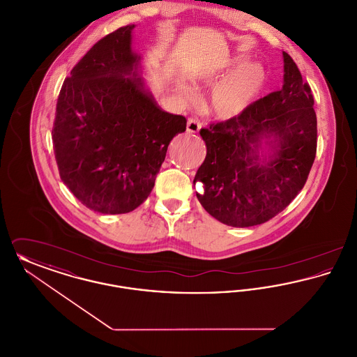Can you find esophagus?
Segmentation results:
<instances>
[{
  "mask_svg": "<svg viewBox=\"0 0 357 357\" xmlns=\"http://www.w3.org/2000/svg\"><path fill=\"white\" fill-rule=\"evenodd\" d=\"M202 127V123L195 118H190L187 121V132L190 134H197Z\"/></svg>",
  "mask_w": 357,
  "mask_h": 357,
  "instance_id": "34e87169",
  "label": "esophagus"
}]
</instances>
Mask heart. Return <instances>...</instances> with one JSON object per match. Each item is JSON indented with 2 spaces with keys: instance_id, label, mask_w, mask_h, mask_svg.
<instances>
[{
  "instance_id": "obj_1",
  "label": "heart",
  "mask_w": 357,
  "mask_h": 357,
  "mask_svg": "<svg viewBox=\"0 0 357 357\" xmlns=\"http://www.w3.org/2000/svg\"><path fill=\"white\" fill-rule=\"evenodd\" d=\"M243 57L237 56L213 68L204 69L195 75V82L213 85L210 95V108L221 119H231L241 115L262 91L266 75L257 63H243Z\"/></svg>"
}]
</instances>
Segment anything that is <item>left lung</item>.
I'll return each instance as SVG.
<instances>
[{"instance_id":"left-lung-1","label":"left lung","mask_w":357,"mask_h":357,"mask_svg":"<svg viewBox=\"0 0 357 357\" xmlns=\"http://www.w3.org/2000/svg\"><path fill=\"white\" fill-rule=\"evenodd\" d=\"M284 85L236 118L199 134L207 153L195 182L197 198L215 220L249 227L272 220L305 185L317 150L313 95L287 52Z\"/></svg>"}]
</instances>
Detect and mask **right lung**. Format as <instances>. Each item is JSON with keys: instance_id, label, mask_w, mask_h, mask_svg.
Masks as SVG:
<instances>
[{"instance_id": "right-lung-1", "label": "right lung", "mask_w": 357, "mask_h": 357, "mask_svg": "<svg viewBox=\"0 0 357 357\" xmlns=\"http://www.w3.org/2000/svg\"><path fill=\"white\" fill-rule=\"evenodd\" d=\"M127 25L99 40L63 83L52 128L60 178L89 210L124 214L150 195L182 115L163 111L139 72Z\"/></svg>"}]
</instances>
